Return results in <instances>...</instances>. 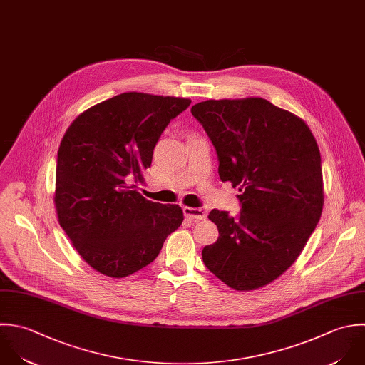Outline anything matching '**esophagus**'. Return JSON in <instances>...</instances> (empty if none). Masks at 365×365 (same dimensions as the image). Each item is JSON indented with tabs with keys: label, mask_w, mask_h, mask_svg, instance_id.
<instances>
[{
	"label": "esophagus",
	"mask_w": 365,
	"mask_h": 365,
	"mask_svg": "<svg viewBox=\"0 0 365 365\" xmlns=\"http://www.w3.org/2000/svg\"><path fill=\"white\" fill-rule=\"evenodd\" d=\"M183 212L187 217L193 219V220H205L207 217V213L205 209L202 207H183Z\"/></svg>",
	"instance_id": "1"
}]
</instances>
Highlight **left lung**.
<instances>
[{"label":"left lung","mask_w":365,"mask_h":365,"mask_svg":"<svg viewBox=\"0 0 365 365\" xmlns=\"http://www.w3.org/2000/svg\"><path fill=\"white\" fill-rule=\"evenodd\" d=\"M219 158V176L239 187L232 217L213 209L216 243L206 267L237 292L264 287L300 256L324 205L322 156L307 123L263 98L209 99L192 106Z\"/></svg>","instance_id":"left-lung-1"}]
</instances>
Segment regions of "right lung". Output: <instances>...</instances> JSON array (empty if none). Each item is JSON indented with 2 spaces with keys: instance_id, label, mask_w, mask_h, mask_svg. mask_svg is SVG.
<instances>
[{
  "instance_id": "add662e5",
  "label": "right lung",
  "mask_w": 365,
  "mask_h": 365,
  "mask_svg": "<svg viewBox=\"0 0 365 365\" xmlns=\"http://www.w3.org/2000/svg\"><path fill=\"white\" fill-rule=\"evenodd\" d=\"M190 99L125 92L83 110L66 129L56 159L58 222L98 273L122 279L150 264L183 222L178 205L136 187L162 132Z\"/></svg>"
}]
</instances>
